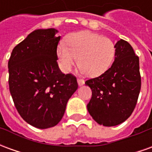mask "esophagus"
Returning <instances> with one entry per match:
<instances>
[{"mask_svg":"<svg viewBox=\"0 0 152 152\" xmlns=\"http://www.w3.org/2000/svg\"><path fill=\"white\" fill-rule=\"evenodd\" d=\"M77 83H78L79 86H82L85 84V80L83 79H77Z\"/></svg>","mask_w":152,"mask_h":152,"instance_id":"34e87169","label":"esophagus"}]
</instances>
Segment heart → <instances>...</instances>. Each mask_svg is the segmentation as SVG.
I'll use <instances>...</instances> for the list:
<instances>
[{
  "instance_id": "b5f03b06",
  "label": "heart",
  "mask_w": 152,
  "mask_h": 152,
  "mask_svg": "<svg viewBox=\"0 0 152 152\" xmlns=\"http://www.w3.org/2000/svg\"><path fill=\"white\" fill-rule=\"evenodd\" d=\"M66 42V45L59 44L57 49L60 66L64 72H70L78 61L86 75L94 77L107 71L114 61L115 46L107 37L79 31L69 35Z\"/></svg>"
}]
</instances>
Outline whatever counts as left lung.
Segmentation results:
<instances>
[{
  "instance_id": "1",
  "label": "left lung",
  "mask_w": 152,
  "mask_h": 152,
  "mask_svg": "<svg viewBox=\"0 0 152 152\" xmlns=\"http://www.w3.org/2000/svg\"><path fill=\"white\" fill-rule=\"evenodd\" d=\"M115 46L112 66L86 85L92 90L87 105L93 119L104 126H115L134 112L141 89L139 58L127 41L121 39Z\"/></svg>"
}]
</instances>
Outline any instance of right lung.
<instances>
[{
    "label": "right lung",
    "mask_w": 152,
    "mask_h": 152,
    "mask_svg": "<svg viewBox=\"0 0 152 152\" xmlns=\"http://www.w3.org/2000/svg\"><path fill=\"white\" fill-rule=\"evenodd\" d=\"M58 32L54 28L33 31L14 48L8 63L15 107L27 123L38 129L58 124L78 88L76 77L63 74L57 63Z\"/></svg>",
    "instance_id": "add662e5"
}]
</instances>
